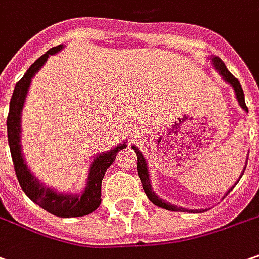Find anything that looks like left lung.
<instances>
[{
    "instance_id": "obj_1",
    "label": "left lung",
    "mask_w": 259,
    "mask_h": 259,
    "mask_svg": "<svg viewBox=\"0 0 259 259\" xmlns=\"http://www.w3.org/2000/svg\"><path fill=\"white\" fill-rule=\"evenodd\" d=\"M211 62H212V66H214V69L217 70L218 73H220V76L226 80L227 83L230 86H233L234 92H235V98H237V102H238V105H240L242 109H244V112H247L248 113V107L245 105V98H244V91H242V88H241L240 82H238V79L233 76V73L230 72V70L227 69L226 63L223 62L220 58L217 56H211L210 58ZM132 149L135 150L137 156V174H139V177H140V181H142V186H143L144 193H146V196L149 197V200L152 201L154 205H157V207H161V208H164V210L168 211H181V212H204L205 210H189V208H183V207H177V205H174L171 203H167L164 200H161L154 191H153L152 184H150V173H149V166H147V161L144 159V156L142 154V152L137 149L136 146L133 144L132 146ZM245 167H247V163H245ZM245 167H244V170H242V173H241L240 179L242 177V174L245 171ZM240 179L235 181V184H234L233 187H230L228 191H227L224 197L231 191V190L237 186V183L240 181Z\"/></svg>"
}]
</instances>
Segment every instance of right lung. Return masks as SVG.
Returning <instances> with one entry per match:
<instances>
[{"mask_svg":"<svg viewBox=\"0 0 259 259\" xmlns=\"http://www.w3.org/2000/svg\"><path fill=\"white\" fill-rule=\"evenodd\" d=\"M62 49L63 45H58V47L49 49L47 54H44L39 59H36L29 66L25 75L17 83L14 93H12L11 102H10L7 132H8V144H10L12 161H14V167H15V174H17V179L21 184L22 191L32 200L33 203L38 204L45 211H48L56 217L70 218L88 215L99 207L100 201H102V198H100L102 180L105 177V173L115 161L116 154L119 153V150L126 149L127 144L126 142H123V143L117 144L115 149L98 154L92 160L91 167H89L85 189L79 193H61L54 187L45 186L39 179H36L33 176L29 167L26 166L24 154H22V146H21V132H22L21 120H22V109L25 105L26 95H28L35 73L45 65L49 55H55Z\"/></svg>","mask_w":259,"mask_h":259,"instance_id":"1","label":"right lung"}]
</instances>
